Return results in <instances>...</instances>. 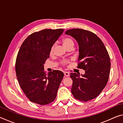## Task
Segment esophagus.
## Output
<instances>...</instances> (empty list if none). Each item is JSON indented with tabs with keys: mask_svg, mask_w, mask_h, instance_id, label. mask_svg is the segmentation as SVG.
<instances>
[{
	"mask_svg": "<svg viewBox=\"0 0 123 123\" xmlns=\"http://www.w3.org/2000/svg\"><path fill=\"white\" fill-rule=\"evenodd\" d=\"M64 75H65L66 76H69V75H70V74H69V73L68 72H64Z\"/></svg>",
	"mask_w": 123,
	"mask_h": 123,
	"instance_id": "obj_1",
	"label": "esophagus"
}]
</instances>
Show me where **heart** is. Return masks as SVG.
Listing matches in <instances>:
<instances>
[{
  "instance_id": "1",
  "label": "heart",
  "mask_w": 123,
  "mask_h": 123,
  "mask_svg": "<svg viewBox=\"0 0 123 123\" xmlns=\"http://www.w3.org/2000/svg\"><path fill=\"white\" fill-rule=\"evenodd\" d=\"M62 44H63V47L67 48L70 46H74V42L72 40L71 38H68V37H66V38H64L62 39ZM53 47H52L50 49V53L51 54L53 53ZM67 63V62L63 61L62 62V64H66Z\"/></svg>"
}]
</instances>
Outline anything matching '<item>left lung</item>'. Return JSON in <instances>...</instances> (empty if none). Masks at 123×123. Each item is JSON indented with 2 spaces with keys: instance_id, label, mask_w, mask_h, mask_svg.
Wrapping results in <instances>:
<instances>
[{
  "instance_id": "obj_1",
  "label": "left lung",
  "mask_w": 123,
  "mask_h": 123,
  "mask_svg": "<svg viewBox=\"0 0 123 123\" xmlns=\"http://www.w3.org/2000/svg\"><path fill=\"white\" fill-rule=\"evenodd\" d=\"M65 34L78 43L80 61L78 67L85 70L81 76L80 73H70L71 92L79 100H91L98 96L107 84L111 68L109 55L103 42L94 33L73 29L67 30Z\"/></svg>"
}]
</instances>
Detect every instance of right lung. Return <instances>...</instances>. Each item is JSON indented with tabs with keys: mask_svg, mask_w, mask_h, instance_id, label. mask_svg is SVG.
I'll return each mask as SVG.
<instances>
[{
	"mask_svg": "<svg viewBox=\"0 0 123 123\" xmlns=\"http://www.w3.org/2000/svg\"><path fill=\"white\" fill-rule=\"evenodd\" d=\"M63 29H44L31 34L22 43L16 61L18 81L31 101L44 105L53 102L64 74L60 70L44 71L50 50Z\"/></svg>",
	"mask_w": 123,
	"mask_h": 123,
	"instance_id": "right-lung-1",
	"label": "right lung"
}]
</instances>
